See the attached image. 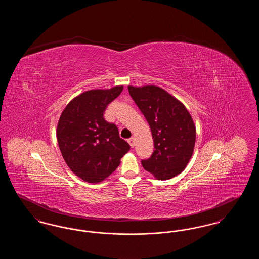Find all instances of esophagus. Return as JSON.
I'll return each instance as SVG.
<instances>
[{
	"mask_svg": "<svg viewBox=\"0 0 259 259\" xmlns=\"http://www.w3.org/2000/svg\"><path fill=\"white\" fill-rule=\"evenodd\" d=\"M128 144L130 145V147L133 148L135 147V140H134V138H130V139H128Z\"/></svg>",
	"mask_w": 259,
	"mask_h": 259,
	"instance_id": "obj_1",
	"label": "esophagus"
}]
</instances>
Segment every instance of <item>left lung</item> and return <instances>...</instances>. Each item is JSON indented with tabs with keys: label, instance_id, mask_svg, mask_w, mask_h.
Listing matches in <instances>:
<instances>
[{
	"label": "left lung",
	"instance_id": "8db88e82",
	"mask_svg": "<svg viewBox=\"0 0 259 259\" xmlns=\"http://www.w3.org/2000/svg\"><path fill=\"white\" fill-rule=\"evenodd\" d=\"M129 94L149 124L154 151L142 160L146 171L161 181L185 170L196 140V128L185 105L155 85L128 87Z\"/></svg>",
	"mask_w": 259,
	"mask_h": 259
}]
</instances>
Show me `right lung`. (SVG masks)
<instances>
[{"label":"right lung","mask_w":259,"mask_h":259,"mask_svg":"<svg viewBox=\"0 0 259 259\" xmlns=\"http://www.w3.org/2000/svg\"><path fill=\"white\" fill-rule=\"evenodd\" d=\"M122 90L123 85L88 90L62 111L56 130L62 156L71 171L87 183L106 180L130 149L115 124L104 118L106 108Z\"/></svg>","instance_id":"obj_1"}]
</instances>
